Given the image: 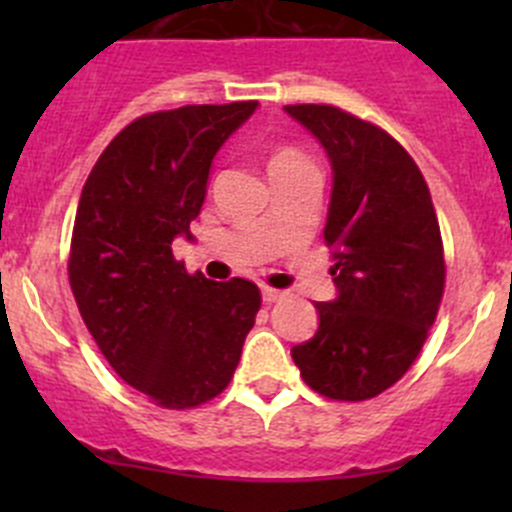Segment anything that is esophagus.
I'll return each instance as SVG.
<instances>
[{
	"label": "esophagus",
	"mask_w": 512,
	"mask_h": 512,
	"mask_svg": "<svg viewBox=\"0 0 512 512\" xmlns=\"http://www.w3.org/2000/svg\"><path fill=\"white\" fill-rule=\"evenodd\" d=\"M277 299H282V292H280V289H272V287H262V302L272 304V302H277Z\"/></svg>",
	"instance_id": "esophagus-1"
}]
</instances>
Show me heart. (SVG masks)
Returning <instances> with one entry per match:
<instances>
[{
	"mask_svg": "<svg viewBox=\"0 0 512 512\" xmlns=\"http://www.w3.org/2000/svg\"><path fill=\"white\" fill-rule=\"evenodd\" d=\"M299 163H307V158L302 156V153L297 151V148H277L275 153H272L270 158V173L272 170H282V168H292V165H299Z\"/></svg>",
	"mask_w": 512,
	"mask_h": 512,
	"instance_id": "obj_1",
	"label": "heart"
}]
</instances>
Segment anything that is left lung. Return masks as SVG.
Returning <instances> with one entry per match:
<instances>
[{"mask_svg": "<svg viewBox=\"0 0 512 512\" xmlns=\"http://www.w3.org/2000/svg\"><path fill=\"white\" fill-rule=\"evenodd\" d=\"M285 111L332 163L324 240L337 287L332 302L317 304V334L292 347V359L327 399H374L414 364L443 297L431 193L414 158L379 126L317 103Z\"/></svg>", "mask_w": 512, "mask_h": 512, "instance_id": "obj_1", "label": "left lung"}]
</instances>
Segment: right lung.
Segmentation results:
<instances>
[{
    "label": "right lung",
    "mask_w": 512,
    "mask_h": 512,
    "mask_svg": "<svg viewBox=\"0 0 512 512\" xmlns=\"http://www.w3.org/2000/svg\"><path fill=\"white\" fill-rule=\"evenodd\" d=\"M257 101L183 106L128 123L96 160L76 210L69 282L118 376L163 409H190L230 384L260 289L188 275L190 240L213 158Z\"/></svg>",
    "instance_id": "right-lung-1"
}]
</instances>
